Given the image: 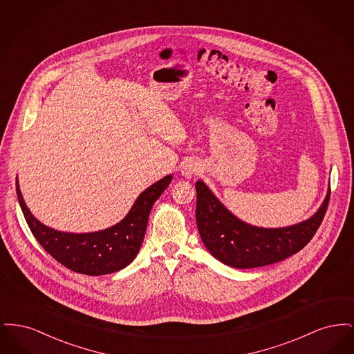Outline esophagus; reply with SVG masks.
I'll list each match as a JSON object with an SVG mask.
<instances>
[{
	"instance_id": "esophagus-1",
	"label": "esophagus",
	"mask_w": 354,
	"mask_h": 354,
	"mask_svg": "<svg viewBox=\"0 0 354 354\" xmlns=\"http://www.w3.org/2000/svg\"><path fill=\"white\" fill-rule=\"evenodd\" d=\"M180 171H182V175H183V176H185V178H191V176L199 174L201 165H199L198 162H195V160H187V162H185V163L182 165Z\"/></svg>"
}]
</instances>
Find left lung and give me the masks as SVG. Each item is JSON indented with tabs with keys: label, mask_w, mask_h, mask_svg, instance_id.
<instances>
[{
	"label": "left lung",
	"mask_w": 354,
	"mask_h": 354,
	"mask_svg": "<svg viewBox=\"0 0 354 354\" xmlns=\"http://www.w3.org/2000/svg\"><path fill=\"white\" fill-rule=\"evenodd\" d=\"M196 196L195 215L204 245L221 263L243 270L270 266L303 250L325 216L330 187L312 218L283 228H260L237 219L202 180L196 182Z\"/></svg>",
	"instance_id": "1"
}]
</instances>
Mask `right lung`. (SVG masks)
<instances>
[{
	"label": "right lung",
	"instance_id": "obj_1",
	"mask_svg": "<svg viewBox=\"0 0 354 354\" xmlns=\"http://www.w3.org/2000/svg\"><path fill=\"white\" fill-rule=\"evenodd\" d=\"M172 180L167 175L145 189L126 218L118 224L91 234L55 231L34 218L22 199L18 180L17 198L26 223L37 241L58 263L68 270L88 276L113 273L127 267L139 252L152 204Z\"/></svg>",
	"mask_w": 354,
	"mask_h": 354
}]
</instances>
